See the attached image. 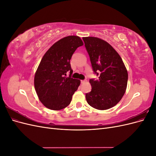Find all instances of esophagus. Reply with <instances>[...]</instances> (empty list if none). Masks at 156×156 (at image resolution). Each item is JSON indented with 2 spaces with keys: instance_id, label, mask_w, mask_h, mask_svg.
I'll return each mask as SVG.
<instances>
[{
  "instance_id": "34e87169",
  "label": "esophagus",
  "mask_w": 156,
  "mask_h": 156,
  "mask_svg": "<svg viewBox=\"0 0 156 156\" xmlns=\"http://www.w3.org/2000/svg\"><path fill=\"white\" fill-rule=\"evenodd\" d=\"M86 81H87V80H81V83H85Z\"/></svg>"
}]
</instances>
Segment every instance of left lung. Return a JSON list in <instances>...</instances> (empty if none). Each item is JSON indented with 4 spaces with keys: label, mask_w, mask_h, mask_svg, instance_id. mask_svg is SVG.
<instances>
[{
    "label": "left lung",
    "mask_w": 156,
    "mask_h": 156,
    "mask_svg": "<svg viewBox=\"0 0 156 156\" xmlns=\"http://www.w3.org/2000/svg\"><path fill=\"white\" fill-rule=\"evenodd\" d=\"M94 73L91 91L86 100L91 107L107 110L116 105L125 94L128 74L120 56L107 41L96 37H83Z\"/></svg>",
    "instance_id": "8db88e82"
}]
</instances>
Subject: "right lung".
<instances>
[{
  "label": "right lung",
  "mask_w": 156,
  "mask_h": 156,
  "mask_svg": "<svg viewBox=\"0 0 156 156\" xmlns=\"http://www.w3.org/2000/svg\"><path fill=\"white\" fill-rule=\"evenodd\" d=\"M83 45L79 36L65 37L52 45L42 58L35 73L34 87L40 101L49 109L58 111L69 105L80 85L79 80L71 77L70 60Z\"/></svg>",
  "instance_id": "1"
}]
</instances>
